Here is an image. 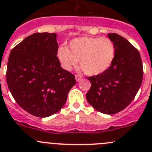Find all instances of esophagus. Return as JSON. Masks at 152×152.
Wrapping results in <instances>:
<instances>
[{
  "label": "esophagus",
  "instance_id": "obj_1",
  "mask_svg": "<svg viewBox=\"0 0 152 152\" xmlns=\"http://www.w3.org/2000/svg\"><path fill=\"white\" fill-rule=\"evenodd\" d=\"M75 79H76V80L77 81V82H79V81L82 79V75H79V74L76 75V76H75Z\"/></svg>",
  "mask_w": 152,
  "mask_h": 152
}]
</instances>
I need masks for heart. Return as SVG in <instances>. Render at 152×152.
<instances>
[{
	"instance_id": "obj_1",
	"label": "heart",
	"mask_w": 152,
	"mask_h": 152,
	"mask_svg": "<svg viewBox=\"0 0 152 152\" xmlns=\"http://www.w3.org/2000/svg\"><path fill=\"white\" fill-rule=\"evenodd\" d=\"M115 54L113 41L107 37H82L70 41L68 47H60L57 56L65 69L71 70L79 64L86 74L97 76L107 71Z\"/></svg>"
}]
</instances>
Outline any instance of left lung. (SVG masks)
I'll return each mask as SVG.
<instances>
[{
    "label": "left lung",
    "instance_id": "1",
    "mask_svg": "<svg viewBox=\"0 0 152 152\" xmlns=\"http://www.w3.org/2000/svg\"><path fill=\"white\" fill-rule=\"evenodd\" d=\"M107 36L115 45L114 60L104 73L87 78L91 87L86 99L97 111L113 115L124 110L135 97L143 70L140 53L127 39L115 33Z\"/></svg>",
    "mask_w": 152,
    "mask_h": 152
}]
</instances>
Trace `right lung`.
Returning a JSON list of instances; mask_svg holds the SVG:
<instances>
[{
    "label": "right lung",
    "mask_w": 152,
    "mask_h": 152,
    "mask_svg": "<svg viewBox=\"0 0 152 152\" xmlns=\"http://www.w3.org/2000/svg\"><path fill=\"white\" fill-rule=\"evenodd\" d=\"M55 33H34L14 48L9 56L7 82L17 103L39 118L55 114L75 85L74 75L62 68Z\"/></svg>",
    "instance_id": "right-lung-1"
}]
</instances>
